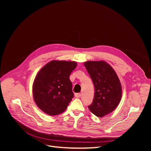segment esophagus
Segmentation results:
<instances>
[{
    "instance_id": "1",
    "label": "esophagus",
    "mask_w": 151,
    "mask_h": 151,
    "mask_svg": "<svg viewBox=\"0 0 151 151\" xmlns=\"http://www.w3.org/2000/svg\"><path fill=\"white\" fill-rule=\"evenodd\" d=\"M81 93H76L75 94V96L76 97V98H80L81 97Z\"/></svg>"
}]
</instances>
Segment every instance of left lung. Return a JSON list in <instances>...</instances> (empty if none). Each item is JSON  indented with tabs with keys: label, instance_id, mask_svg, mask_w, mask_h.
<instances>
[{
	"label": "left lung",
	"instance_id": "8db88e82",
	"mask_svg": "<svg viewBox=\"0 0 151 151\" xmlns=\"http://www.w3.org/2000/svg\"><path fill=\"white\" fill-rule=\"evenodd\" d=\"M84 65L94 86L93 103L89 110L98 117L111 113L119 104L122 86L116 72L104 61H88Z\"/></svg>",
	"mask_w": 151,
	"mask_h": 151
}]
</instances>
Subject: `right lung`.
Segmentation results:
<instances>
[{"instance_id":"add662e5","label":"right lung","mask_w":151,"mask_h":151,"mask_svg":"<svg viewBox=\"0 0 151 151\" xmlns=\"http://www.w3.org/2000/svg\"><path fill=\"white\" fill-rule=\"evenodd\" d=\"M76 67L75 62L53 60L38 72L33 94L36 104L43 112L55 116L67 109L74 96L69 77Z\"/></svg>"}]
</instances>
